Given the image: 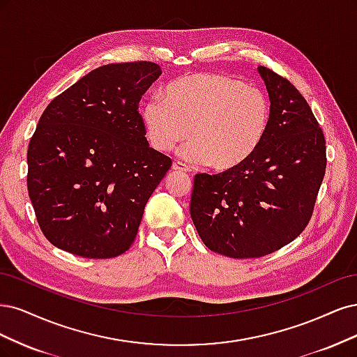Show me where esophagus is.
I'll use <instances>...</instances> for the list:
<instances>
[{"mask_svg": "<svg viewBox=\"0 0 357 357\" xmlns=\"http://www.w3.org/2000/svg\"><path fill=\"white\" fill-rule=\"evenodd\" d=\"M172 169H174V172H181V174H188V172H190L188 166H185L181 162H175L174 166H172Z\"/></svg>", "mask_w": 357, "mask_h": 357, "instance_id": "34e87169", "label": "esophagus"}]
</instances>
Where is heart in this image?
<instances>
[{"mask_svg": "<svg viewBox=\"0 0 357 357\" xmlns=\"http://www.w3.org/2000/svg\"><path fill=\"white\" fill-rule=\"evenodd\" d=\"M162 99H149L141 109L149 145L169 153L190 137L185 157L218 172L245 165L270 128L267 96L224 74L182 75L165 87Z\"/></svg>", "mask_w": 357, "mask_h": 357, "instance_id": "heart-1", "label": "heart"}]
</instances>
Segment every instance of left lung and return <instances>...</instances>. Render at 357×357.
<instances>
[{"mask_svg":"<svg viewBox=\"0 0 357 357\" xmlns=\"http://www.w3.org/2000/svg\"><path fill=\"white\" fill-rule=\"evenodd\" d=\"M258 71L271 102L266 137L240 167L195 175L190 203L203 243L237 259L273 254L300 236L326 170L325 136L307 100L270 68Z\"/></svg>","mask_w":357,"mask_h":357,"instance_id":"1","label":"left lung"}]
</instances>
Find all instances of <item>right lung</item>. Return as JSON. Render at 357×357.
<instances>
[{
  "instance_id": "add662e5",
  "label": "right lung",
  "mask_w": 357,
  "mask_h": 357,
  "mask_svg": "<svg viewBox=\"0 0 357 357\" xmlns=\"http://www.w3.org/2000/svg\"><path fill=\"white\" fill-rule=\"evenodd\" d=\"M154 62L96 68L56 96L28 146L26 185L43 234L83 258L124 254L145 204L172 167L149 146L139 100Z\"/></svg>"
}]
</instances>
